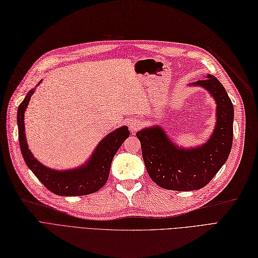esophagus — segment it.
Wrapping results in <instances>:
<instances>
[{
  "mask_svg": "<svg viewBox=\"0 0 258 258\" xmlns=\"http://www.w3.org/2000/svg\"><path fill=\"white\" fill-rule=\"evenodd\" d=\"M141 125H143V123H141L140 120L138 119H132L130 122V130L132 131V133H134L136 131H138Z\"/></svg>",
  "mask_w": 258,
  "mask_h": 258,
  "instance_id": "1",
  "label": "esophagus"
}]
</instances>
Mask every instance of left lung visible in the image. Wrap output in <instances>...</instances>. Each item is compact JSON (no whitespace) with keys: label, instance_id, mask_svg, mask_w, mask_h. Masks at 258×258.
Wrapping results in <instances>:
<instances>
[{"label":"left lung","instance_id":"8db88e82","mask_svg":"<svg viewBox=\"0 0 258 258\" xmlns=\"http://www.w3.org/2000/svg\"><path fill=\"white\" fill-rule=\"evenodd\" d=\"M188 86L202 87L217 104V123L205 144L180 148L160 125L137 132L150 178L166 189L195 190L206 186L225 164L232 146L234 106L225 88L212 75Z\"/></svg>","mask_w":258,"mask_h":258}]
</instances>
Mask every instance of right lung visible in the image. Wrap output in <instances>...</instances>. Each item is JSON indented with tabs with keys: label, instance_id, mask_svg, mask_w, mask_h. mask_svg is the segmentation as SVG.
<instances>
[{
	"label": "right lung",
	"instance_id": "right-lung-1",
	"mask_svg": "<svg viewBox=\"0 0 258 258\" xmlns=\"http://www.w3.org/2000/svg\"><path fill=\"white\" fill-rule=\"evenodd\" d=\"M34 91L35 89L29 91L23 102L19 105L17 112L19 144L24 162L41 183L55 195L82 196L97 192L104 186L109 177L114 154L119 150L123 141L130 136L128 127L121 126L105 136L99 141L89 160L77 168L56 170L47 167L32 154L24 133V112Z\"/></svg>",
	"mask_w": 258,
	"mask_h": 258
}]
</instances>
